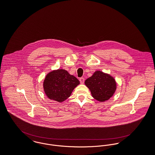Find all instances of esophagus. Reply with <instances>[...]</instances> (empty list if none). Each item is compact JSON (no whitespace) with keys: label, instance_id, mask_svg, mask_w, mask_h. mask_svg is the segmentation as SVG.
Here are the masks:
<instances>
[{"label":"esophagus","instance_id":"1","mask_svg":"<svg viewBox=\"0 0 155 155\" xmlns=\"http://www.w3.org/2000/svg\"><path fill=\"white\" fill-rule=\"evenodd\" d=\"M84 81H85V80H84L83 77H81V78H80V81L81 84H83L84 83Z\"/></svg>","mask_w":155,"mask_h":155}]
</instances>
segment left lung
I'll use <instances>...</instances> for the list:
<instances>
[{
  "mask_svg": "<svg viewBox=\"0 0 155 155\" xmlns=\"http://www.w3.org/2000/svg\"><path fill=\"white\" fill-rule=\"evenodd\" d=\"M85 84L90 90L93 97L100 102L110 99L117 88L114 77L100 71L94 72L91 77L85 81Z\"/></svg>",
  "mask_w": 155,
  "mask_h": 155,
  "instance_id": "1",
  "label": "left lung"
}]
</instances>
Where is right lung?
Masks as SVG:
<instances>
[{
    "mask_svg": "<svg viewBox=\"0 0 155 155\" xmlns=\"http://www.w3.org/2000/svg\"><path fill=\"white\" fill-rule=\"evenodd\" d=\"M80 84L79 80L63 69L48 73L44 80L43 87L50 100L61 103L70 97L74 89Z\"/></svg>",
    "mask_w": 155,
    "mask_h": 155,
    "instance_id": "right-lung-1",
    "label": "right lung"
}]
</instances>
